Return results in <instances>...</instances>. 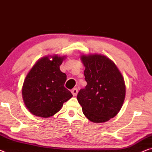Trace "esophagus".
<instances>
[{"label":"esophagus","mask_w":152,"mask_h":152,"mask_svg":"<svg viewBox=\"0 0 152 152\" xmlns=\"http://www.w3.org/2000/svg\"><path fill=\"white\" fill-rule=\"evenodd\" d=\"M72 94L74 95V96H76L77 95V94H78V88H73L72 90Z\"/></svg>","instance_id":"34e87169"}]
</instances>
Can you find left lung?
<instances>
[{
	"instance_id": "obj_1",
	"label": "left lung",
	"mask_w": 152,
	"mask_h": 152,
	"mask_svg": "<svg viewBox=\"0 0 152 152\" xmlns=\"http://www.w3.org/2000/svg\"><path fill=\"white\" fill-rule=\"evenodd\" d=\"M87 85L77 95L82 112L89 121L101 123L116 116L125 101L124 78L115 64L97 53L82 54Z\"/></svg>"
}]
</instances>
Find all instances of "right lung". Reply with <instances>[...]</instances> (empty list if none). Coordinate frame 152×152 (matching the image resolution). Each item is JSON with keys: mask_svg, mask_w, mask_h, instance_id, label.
<instances>
[{"mask_svg": "<svg viewBox=\"0 0 152 152\" xmlns=\"http://www.w3.org/2000/svg\"><path fill=\"white\" fill-rule=\"evenodd\" d=\"M66 56H43L27 73L22 87V96L28 110L37 117L48 118L57 113L64 102L73 96L64 87L66 74L60 66Z\"/></svg>", "mask_w": 152, "mask_h": 152, "instance_id": "obj_1", "label": "right lung"}]
</instances>
